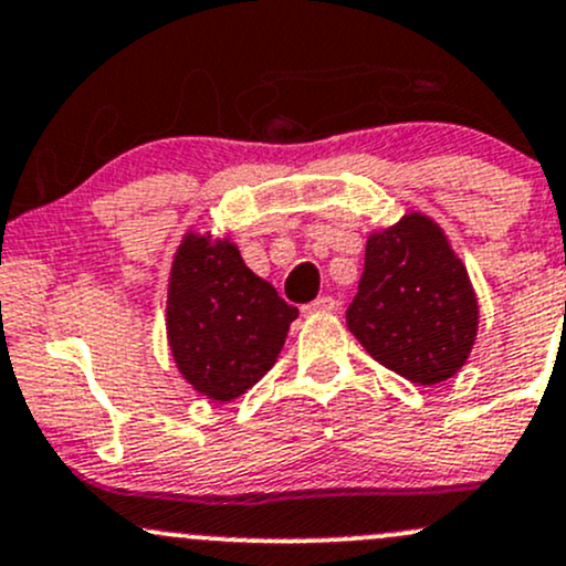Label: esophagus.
Returning <instances> with one entry per match:
<instances>
[{
  "label": "esophagus",
  "instance_id": "obj_1",
  "mask_svg": "<svg viewBox=\"0 0 566 566\" xmlns=\"http://www.w3.org/2000/svg\"><path fill=\"white\" fill-rule=\"evenodd\" d=\"M336 308H338L336 298H331V295H319V298L308 303L303 312H306V314H328V312H336Z\"/></svg>",
  "mask_w": 566,
  "mask_h": 566
}]
</instances>
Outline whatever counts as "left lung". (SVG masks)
<instances>
[{
  "instance_id": "1",
  "label": "left lung",
  "mask_w": 566,
  "mask_h": 566,
  "mask_svg": "<svg viewBox=\"0 0 566 566\" xmlns=\"http://www.w3.org/2000/svg\"><path fill=\"white\" fill-rule=\"evenodd\" d=\"M478 323L467 268L431 217L403 213L368 235L347 328L374 360L415 385H439L461 371Z\"/></svg>"
}]
</instances>
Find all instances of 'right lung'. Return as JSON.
<instances>
[{
    "label": "right lung",
    "instance_id": "obj_1",
    "mask_svg": "<svg viewBox=\"0 0 566 566\" xmlns=\"http://www.w3.org/2000/svg\"><path fill=\"white\" fill-rule=\"evenodd\" d=\"M298 308L243 263L230 238L184 235L168 282V344L181 377L233 401L265 377Z\"/></svg>",
    "mask_w": 566,
    "mask_h": 566
}]
</instances>
